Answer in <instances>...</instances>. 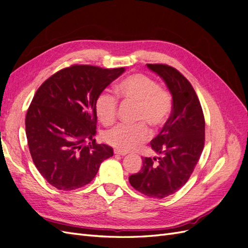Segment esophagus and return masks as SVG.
Wrapping results in <instances>:
<instances>
[{"instance_id": "1", "label": "esophagus", "mask_w": 248, "mask_h": 248, "mask_svg": "<svg viewBox=\"0 0 248 248\" xmlns=\"http://www.w3.org/2000/svg\"><path fill=\"white\" fill-rule=\"evenodd\" d=\"M114 153L116 154V155H119V156H125L127 153L126 152H123V151H120V150H117V149H115L114 150Z\"/></svg>"}]
</instances>
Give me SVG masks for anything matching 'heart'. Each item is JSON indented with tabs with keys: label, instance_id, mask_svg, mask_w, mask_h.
Here are the masks:
<instances>
[{
	"label": "heart",
	"instance_id": "obj_1",
	"mask_svg": "<svg viewBox=\"0 0 248 248\" xmlns=\"http://www.w3.org/2000/svg\"><path fill=\"white\" fill-rule=\"evenodd\" d=\"M116 90L124 102L138 104L136 120L141 123L133 126L118 125L104 133L103 138L111 147L128 152L149 140L150 130L145 123L158 130L169 121L172 108L171 96L166 89L158 87L154 79L141 73L124 78ZM95 111L103 125H111L117 119L118 101L112 95L103 92L97 97Z\"/></svg>",
	"mask_w": 248,
	"mask_h": 248
}]
</instances>
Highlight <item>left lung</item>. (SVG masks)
I'll return each mask as SVG.
<instances>
[{"label": "left lung", "mask_w": 248, "mask_h": 248, "mask_svg": "<svg viewBox=\"0 0 248 248\" xmlns=\"http://www.w3.org/2000/svg\"><path fill=\"white\" fill-rule=\"evenodd\" d=\"M147 67L167 85L172 108L169 121L151 140L158 156L141 158L140 170L129 182L147 197L163 199L181 188L196 168L205 144V119L196 91L181 73L163 64Z\"/></svg>", "instance_id": "1"}]
</instances>
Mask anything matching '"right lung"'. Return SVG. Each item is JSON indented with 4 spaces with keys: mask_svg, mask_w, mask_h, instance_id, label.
Returning a JSON list of instances; mask_svg holds the SVG:
<instances>
[{
    "mask_svg": "<svg viewBox=\"0 0 248 248\" xmlns=\"http://www.w3.org/2000/svg\"><path fill=\"white\" fill-rule=\"evenodd\" d=\"M125 68L73 65L58 71L37 90L26 116L33 162L60 190L92 181L112 148L96 144V99Z\"/></svg>",
    "mask_w": 248,
    "mask_h": 248,
    "instance_id": "1",
    "label": "right lung"
}]
</instances>
